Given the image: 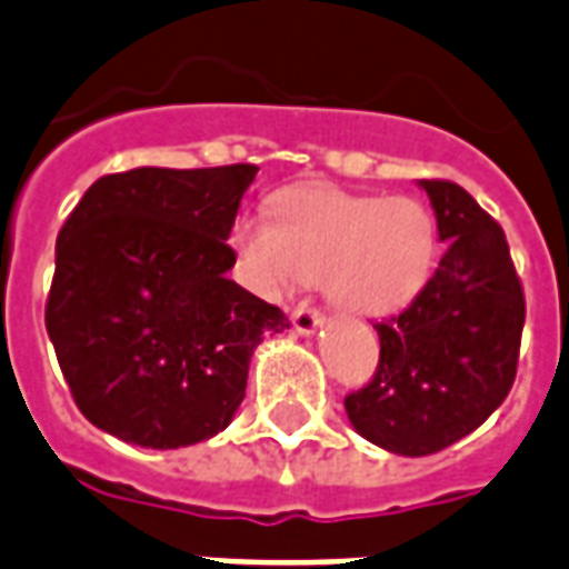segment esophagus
<instances>
[{
    "mask_svg": "<svg viewBox=\"0 0 569 569\" xmlns=\"http://www.w3.org/2000/svg\"><path fill=\"white\" fill-rule=\"evenodd\" d=\"M322 325V313L319 310H313V307H307V303H298L292 310V328L301 337H310V333L316 331Z\"/></svg>",
    "mask_w": 569,
    "mask_h": 569,
    "instance_id": "1",
    "label": "esophagus"
}]
</instances>
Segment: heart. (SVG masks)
I'll use <instances>...</instances> for the list:
<instances>
[{
    "label": "heart",
    "mask_w": 569,
    "mask_h": 569,
    "mask_svg": "<svg viewBox=\"0 0 569 569\" xmlns=\"http://www.w3.org/2000/svg\"><path fill=\"white\" fill-rule=\"evenodd\" d=\"M229 241L256 295L280 301L303 280H322L328 301L355 316H385L415 301L439 256V227L420 199L337 188L286 190L274 220L241 217Z\"/></svg>",
    "instance_id": "1"
}]
</instances>
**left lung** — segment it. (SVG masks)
<instances>
[{"label":"left lung","instance_id":"obj_1","mask_svg":"<svg viewBox=\"0 0 569 569\" xmlns=\"http://www.w3.org/2000/svg\"><path fill=\"white\" fill-rule=\"evenodd\" d=\"M420 188L448 250L418 298L376 325V376L346 397L352 427L400 457L450 448L505 402L526 325L505 229L453 181Z\"/></svg>","mask_w":569,"mask_h":569}]
</instances>
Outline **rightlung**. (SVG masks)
Segmentation results:
<instances>
[{
    "label": "right lung",
    "mask_w": 569,
    "mask_h": 569,
    "mask_svg": "<svg viewBox=\"0 0 569 569\" xmlns=\"http://www.w3.org/2000/svg\"><path fill=\"white\" fill-rule=\"evenodd\" d=\"M259 167H140L82 193L56 241L47 333L86 418L172 450L217 436L280 307L229 280L227 244Z\"/></svg>",
    "instance_id": "1"
}]
</instances>
